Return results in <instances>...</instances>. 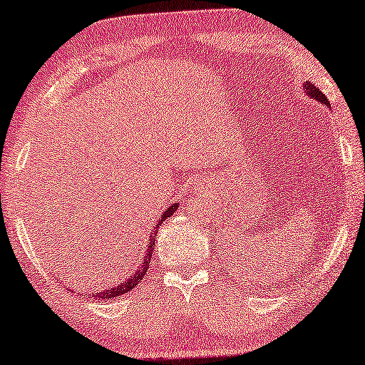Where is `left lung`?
<instances>
[{
    "mask_svg": "<svg viewBox=\"0 0 365 365\" xmlns=\"http://www.w3.org/2000/svg\"><path fill=\"white\" fill-rule=\"evenodd\" d=\"M303 88H304V91H307L308 96L314 98L317 101H322L323 105H329V101H328V98H326V95L318 88V86H314V83H312V81H304Z\"/></svg>",
    "mask_w": 365,
    "mask_h": 365,
    "instance_id": "left-lung-1",
    "label": "left lung"
}]
</instances>
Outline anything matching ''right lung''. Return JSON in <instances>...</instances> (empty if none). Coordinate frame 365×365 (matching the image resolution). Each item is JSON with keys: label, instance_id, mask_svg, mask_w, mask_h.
<instances>
[{"label": "right lung", "instance_id": "obj_1", "mask_svg": "<svg viewBox=\"0 0 365 365\" xmlns=\"http://www.w3.org/2000/svg\"><path fill=\"white\" fill-rule=\"evenodd\" d=\"M177 208H178V205L175 203V205H172L170 208H167L165 210V213L162 215V217L159 220V222H157V225L154 226V231H152V235H150V239H149V249H148V252H145V255L143 259H140V264H139V267L135 269V272L133 275L129 277L128 280H124L123 284H119L118 287H114V288H108V290H103V292H98V293H91V297H95V298H98V300H111V298H118V297H121L123 293H128L129 290H133V288L139 284L140 280L144 279V275L148 274V269H149V265H150V257H152V252H154V249H155V236H157V227H159L162 222H164L167 217H170L173 213H175L177 211Z\"/></svg>", "mask_w": 365, "mask_h": 365}]
</instances>
